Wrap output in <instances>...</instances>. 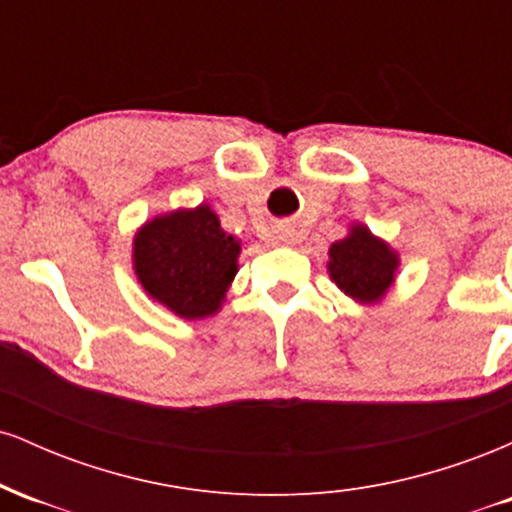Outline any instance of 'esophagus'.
I'll return each instance as SVG.
<instances>
[{"label":"esophagus","mask_w":512,"mask_h":512,"mask_svg":"<svg viewBox=\"0 0 512 512\" xmlns=\"http://www.w3.org/2000/svg\"><path fill=\"white\" fill-rule=\"evenodd\" d=\"M276 236H279V240H284V243H289V240L293 238V228L291 226H279V228H276Z\"/></svg>","instance_id":"obj_1"}]
</instances>
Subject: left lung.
I'll return each instance as SVG.
<instances>
[{
    "label": "left lung",
    "instance_id": "1",
    "mask_svg": "<svg viewBox=\"0 0 512 512\" xmlns=\"http://www.w3.org/2000/svg\"><path fill=\"white\" fill-rule=\"evenodd\" d=\"M399 255L385 240L375 238L366 226L356 223L349 236L332 243L330 276L346 296L358 303H380L395 284Z\"/></svg>",
    "mask_w": 512,
    "mask_h": 512
}]
</instances>
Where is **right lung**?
Returning a JSON list of instances; mask_svg holds the SVG:
<instances>
[{
  "label": "right lung",
  "mask_w": 512,
  "mask_h": 512,
  "mask_svg": "<svg viewBox=\"0 0 512 512\" xmlns=\"http://www.w3.org/2000/svg\"><path fill=\"white\" fill-rule=\"evenodd\" d=\"M134 272L144 291L185 320L219 313L238 272L240 240L209 204L146 221L134 236Z\"/></svg>",
  "instance_id": "right-lung-1"
}]
</instances>
